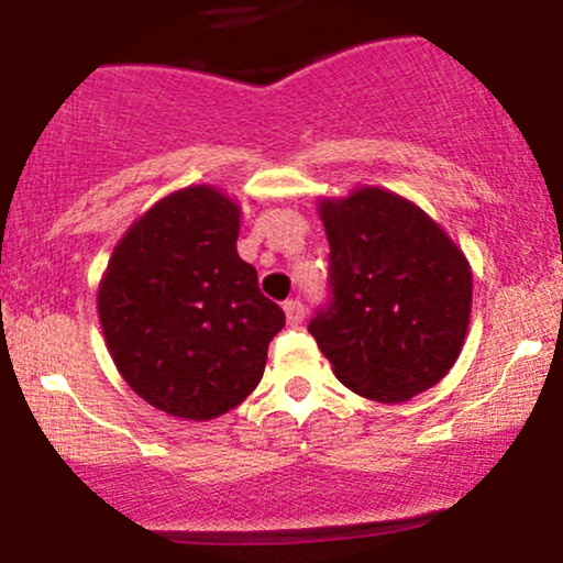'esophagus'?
Wrapping results in <instances>:
<instances>
[{
    "instance_id": "obj_1",
    "label": "esophagus",
    "mask_w": 563,
    "mask_h": 563,
    "mask_svg": "<svg viewBox=\"0 0 563 563\" xmlns=\"http://www.w3.org/2000/svg\"><path fill=\"white\" fill-rule=\"evenodd\" d=\"M283 312H286L288 325H301V320H303V307H301L299 301H286V303H283Z\"/></svg>"
}]
</instances>
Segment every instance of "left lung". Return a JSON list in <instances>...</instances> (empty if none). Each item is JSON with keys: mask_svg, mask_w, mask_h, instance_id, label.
<instances>
[{"mask_svg": "<svg viewBox=\"0 0 563 563\" xmlns=\"http://www.w3.org/2000/svg\"><path fill=\"white\" fill-rule=\"evenodd\" d=\"M331 243L333 303L309 333L335 378L399 405L450 373L466 344L474 273L421 206L376 185L320 198Z\"/></svg>", "mask_w": 563, "mask_h": 563, "instance_id": "left-lung-1", "label": "left lung"}]
</instances>
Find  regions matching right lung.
Masks as SVG:
<instances>
[{"label":"right lung","instance_id":"right-lung-1","mask_svg":"<svg viewBox=\"0 0 563 563\" xmlns=\"http://www.w3.org/2000/svg\"><path fill=\"white\" fill-rule=\"evenodd\" d=\"M241 206L214 185L174 190L132 222L97 286V318L129 389L211 421L262 380L286 314L238 256Z\"/></svg>","mask_w":563,"mask_h":563}]
</instances>
